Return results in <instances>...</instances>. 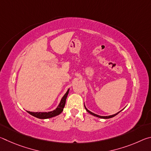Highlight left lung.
<instances>
[{
    "label": "left lung",
    "instance_id": "1",
    "mask_svg": "<svg viewBox=\"0 0 151 151\" xmlns=\"http://www.w3.org/2000/svg\"><path fill=\"white\" fill-rule=\"evenodd\" d=\"M85 109L86 110V111H87L88 112H89V113L90 114H91L92 115H93V116H96V117H99V118H101V119H110V118H112V117H113V116H116V114H118L120 112H117V113H116V114H112V115H110V116H100V115H98V114H94V113H93V112H91L90 111H88V110L85 107Z\"/></svg>",
    "mask_w": 151,
    "mask_h": 151
}]
</instances>
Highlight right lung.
<instances>
[{"instance_id":"right-lung-1","label":"right lung","mask_w":151,"mask_h":151,"mask_svg":"<svg viewBox=\"0 0 151 151\" xmlns=\"http://www.w3.org/2000/svg\"><path fill=\"white\" fill-rule=\"evenodd\" d=\"M68 92H69V89L67 91V92L65 93V95L63 96V97L61 99L60 104H58V106L57 109L54 111H50V112H30V111H27L30 114L34 116L37 118L39 119H49V118H52V117H54L55 116H57L58 114H60L61 112H63L64 107L65 106V103H66V97L68 96Z\"/></svg>"}]
</instances>
